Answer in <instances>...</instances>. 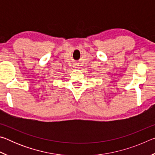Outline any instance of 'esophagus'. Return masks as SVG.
Here are the masks:
<instances>
[{"label": "esophagus", "mask_w": 155, "mask_h": 155, "mask_svg": "<svg viewBox=\"0 0 155 155\" xmlns=\"http://www.w3.org/2000/svg\"><path fill=\"white\" fill-rule=\"evenodd\" d=\"M74 68H76V69H78V68H79V67H78V64H74Z\"/></svg>", "instance_id": "obj_1"}]
</instances>
